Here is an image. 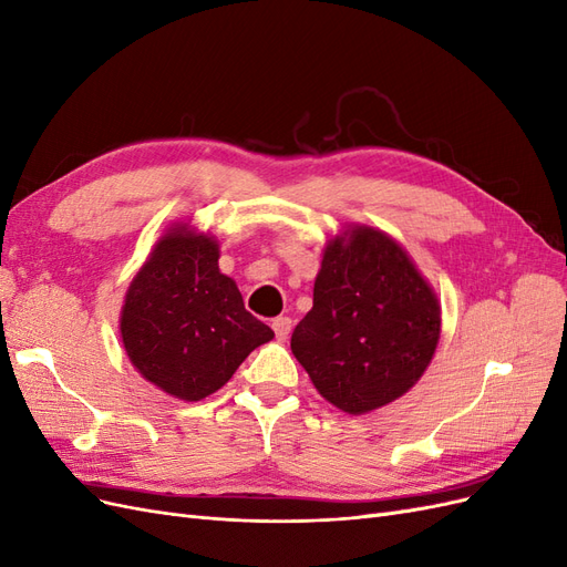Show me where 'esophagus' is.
<instances>
[{
    "instance_id": "1",
    "label": "esophagus",
    "mask_w": 567,
    "mask_h": 567,
    "mask_svg": "<svg viewBox=\"0 0 567 567\" xmlns=\"http://www.w3.org/2000/svg\"><path fill=\"white\" fill-rule=\"evenodd\" d=\"M271 329L279 340H286L290 336V329H293V321H290V317H277L271 321Z\"/></svg>"
}]
</instances>
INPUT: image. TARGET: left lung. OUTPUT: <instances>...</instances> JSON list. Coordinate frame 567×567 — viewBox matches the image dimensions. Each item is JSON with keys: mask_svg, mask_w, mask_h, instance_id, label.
<instances>
[{"mask_svg": "<svg viewBox=\"0 0 567 567\" xmlns=\"http://www.w3.org/2000/svg\"><path fill=\"white\" fill-rule=\"evenodd\" d=\"M440 302L406 250L373 227H350L323 250L315 305L290 338L323 400L367 414L402 398L431 364Z\"/></svg>", "mask_w": 567, "mask_h": 567, "instance_id": "obj_1", "label": "left lung"}]
</instances>
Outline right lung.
Segmentation results:
<instances>
[{"label": "right lung", "instance_id": "add662e5", "mask_svg": "<svg viewBox=\"0 0 567 567\" xmlns=\"http://www.w3.org/2000/svg\"><path fill=\"white\" fill-rule=\"evenodd\" d=\"M217 260L215 236L173 225L136 271L120 315L134 369L184 402L217 392L255 348L274 338L246 310Z\"/></svg>", "mask_w": 567, "mask_h": 567}]
</instances>
